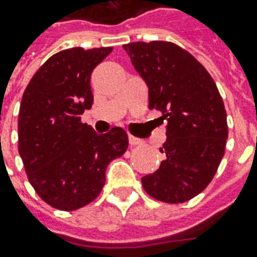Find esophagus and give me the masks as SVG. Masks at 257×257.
Here are the masks:
<instances>
[{
    "mask_svg": "<svg viewBox=\"0 0 257 257\" xmlns=\"http://www.w3.org/2000/svg\"><path fill=\"white\" fill-rule=\"evenodd\" d=\"M128 143H130V146H139V144H142L143 142L140 140V139H137V137H134V136H128Z\"/></svg>",
    "mask_w": 257,
    "mask_h": 257,
    "instance_id": "obj_1",
    "label": "esophagus"
}]
</instances>
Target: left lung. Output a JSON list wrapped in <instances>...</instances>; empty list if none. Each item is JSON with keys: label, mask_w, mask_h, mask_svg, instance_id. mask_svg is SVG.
I'll return each mask as SVG.
<instances>
[{"label": "left lung", "mask_w": 257, "mask_h": 257, "mask_svg": "<svg viewBox=\"0 0 257 257\" xmlns=\"http://www.w3.org/2000/svg\"><path fill=\"white\" fill-rule=\"evenodd\" d=\"M124 50L149 88V107L167 121L160 167L142 177L146 192L166 203L202 193L222 162L227 121L210 74L192 54L166 41L130 43Z\"/></svg>", "instance_id": "1"}]
</instances>
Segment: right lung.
Listing matches in <instances>:
<instances>
[{
  "label": "right lung",
  "instance_id": "right-lung-1",
  "mask_svg": "<svg viewBox=\"0 0 257 257\" xmlns=\"http://www.w3.org/2000/svg\"><path fill=\"white\" fill-rule=\"evenodd\" d=\"M111 50H63L40 67L23 94L18 152L37 194L58 210L93 202L107 166L128 146L121 127L97 134L80 117L93 105L91 73Z\"/></svg>",
  "mask_w": 257,
  "mask_h": 257
}]
</instances>
